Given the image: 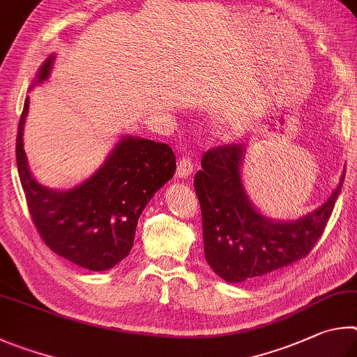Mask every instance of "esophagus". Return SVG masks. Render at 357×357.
<instances>
[{"label":"esophagus","mask_w":357,"mask_h":357,"mask_svg":"<svg viewBox=\"0 0 357 357\" xmlns=\"http://www.w3.org/2000/svg\"><path fill=\"white\" fill-rule=\"evenodd\" d=\"M192 167H195V162H192L191 156L183 155L182 158H180L178 165H177V177L178 178H188L191 172H192Z\"/></svg>","instance_id":"esophagus-1"}]
</instances>
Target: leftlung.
I'll return each mask as SVG.
<instances>
[{
  "instance_id": "left-lung-1",
  "label": "left lung",
  "mask_w": 357,
  "mask_h": 357,
  "mask_svg": "<svg viewBox=\"0 0 357 357\" xmlns=\"http://www.w3.org/2000/svg\"><path fill=\"white\" fill-rule=\"evenodd\" d=\"M245 147L220 146L205 152L195 177L201 204L205 260L227 282H245L304 259L333 213L340 183L314 213L293 222H274L261 216L243 188L240 166Z\"/></svg>"
}]
</instances>
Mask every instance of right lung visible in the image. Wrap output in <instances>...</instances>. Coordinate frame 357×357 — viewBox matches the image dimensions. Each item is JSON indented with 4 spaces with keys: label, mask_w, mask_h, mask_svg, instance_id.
<instances>
[{
    "label": "right lung",
    "mask_w": 357,
    "mask_h": 357,
    "mask_svg": "<svg viewBox=\"0 0 357 357\" xmlns=\"http://www.w3.org/2000/svg\"><path fill=\"white\" fill-rule=\"evenodd\" d=\"M53 56L39 70L47 79ZM24 100L17 131V167L37 234L54 254L91 271L109 270L133 248L146 204L174 177L175 155L167 144L125 137L105 165L68 191L43 188L31 175L23 150Z\"/></svg>",
    "instance_id": "obj_1"
}]
</instances>
